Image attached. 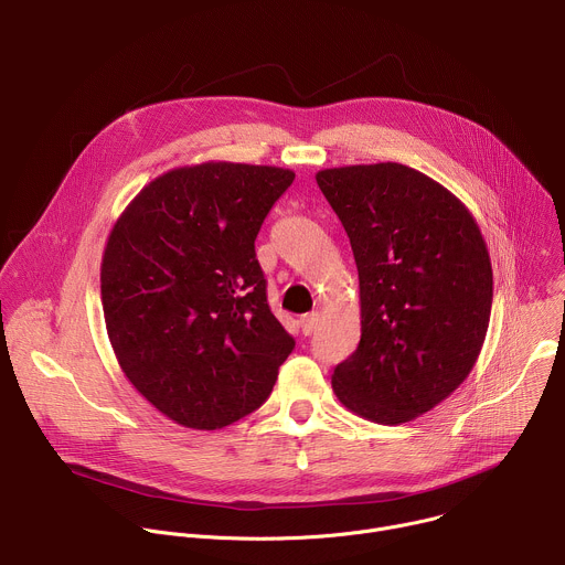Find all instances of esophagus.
Here are the masks:
<instances>
[{
	"label": "esophagus",
	"mask_w": 565,
	"mask_h": 565,
	"mask_svg": "<svg viewBox=\"0 0 565 565\" xmlns=\"http://www.w3.org/2000/svg\"><path fill=\"white\" fill-rule=\"evenodd\" d=\"M317 321H319V312H317V310H312V312L303 315V317L299 319L301 333H303V335H312V333H315V329H317Z\"/></svg>",
	"instance_id": "esophagus-1"
}]
</instances>
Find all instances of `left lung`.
Instances as JSON below:
<instances>
[{"instance_id":"8db88e82","label":"left lung","mask_w":565,"mask_h":565,"mask_svg":"<svg viewBox=\"0 0 565 565\" xmlns=\"http://www.w3.org/2000/svg\"><path fill=\"white\" fill-rule=\"evenodd\" d=\"M340 216L360 277L362 335L335 366L333 391L353 414L409 423L473 369L492 312V262L471 212L427 174L349 166L315 174Z\"/></svg>"}]
</instances>
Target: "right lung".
I'll return each mask as SVG.
<instances>
[{"label": "right lung", "mask_w": 565, "mask_h": 565, "mask_svg": "<svg viewBox=\"0 0 565 565\" xmlns=\"http://www.w3.org/2000/svg\"><path fill=\"white\" fill-rule=\"evenodd\" d=\"M295 172L207 160L147 183L114 223L100 266L116 360L190 429L259 409L295 340L270 312L255 238Z\"/></svg>", "instance_id": "obj_1"}]
</instances>
